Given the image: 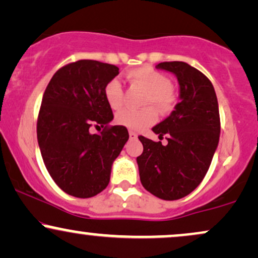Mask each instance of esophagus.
<instances>
[{
    "label": "esophagus",
    "mask_w": 258,
    "mask_h": 258,
    "mask_svg": "<svg viewBox=\"0 0 258 258\" xmlns=\"http://www.w3.org/2000/svg\"><path fill=\"white\" fill-rule=\"evenodd\" d=\"M138 137V135L136 132H133V131H130V138L131 139H136Z\"/></svg>",
    "instance_id": "34e87169"
}]
</instances>
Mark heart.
Returning <instances> with one entry per match:
<instances>
[{
	"mask_svg": "<svg viewBox=\"0 0 258 258\" xmlns=\"http://www.w3.org/2000/svg\"><path fill=\"white\" fill-rule=\"evenodd\" d=\"M126 79L132 86L146 91L143 105L139 110L123 109L116 115V122L128 130H142L158 119L154 106L161 114H168L177 104V94L170 76L153 67H141L128 70ZM104 98L112 110H120L123 105V87L119 79H111L104 86ZM150 105H154L150 107Z\"/></svg>",
	"mask_w": 258,
	"mask_h": 258,
	"instance_id": "b5f03b06",
	"label": "heart"
}]
</instances>
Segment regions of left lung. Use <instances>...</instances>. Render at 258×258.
Instances as JSON below:
<instances>
[{
	"instance_id": "1",
	"label": "left lung",
	"mask_w": 258,
	"mask_h": 258,
	"mask_svg": "<svg viewBox=\"0 0 258 258\" xmlns=\"http://www.w3.org/2000/svg\"><path fill=\"white\" fill-rule=\"evenodd\" d=\"M159 69L176 74L180 102L172 114L153 127L167 144L138 136L143 153L137 158L142 185L162 200H178L203 182L221 132L220 110L211 81L184 61H164Z\"/></svg>"
}]
</instances>
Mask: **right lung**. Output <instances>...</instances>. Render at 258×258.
I'll return each mask as SVG.
<instances>
[{"mask_svg": "<svg viewBox=\"0 0 258 258\" xmlns=\"http://www.w3.org/2000/svg\"><path fill=\"white\" fill-rule=\"evenodd\" d=\"M119 74L116 65L91 59L73 61L55 72L44 91L37 116V141L44 166L61 190L87 199L104 190L112 161L128 141L114 115L104 86ZM92 125L103 126L92 135Z\"/></svg>", "mask_w": 258, "mask_h": 258, "instance_id": "add662e5", "label": "right lung"}]
</instances>
